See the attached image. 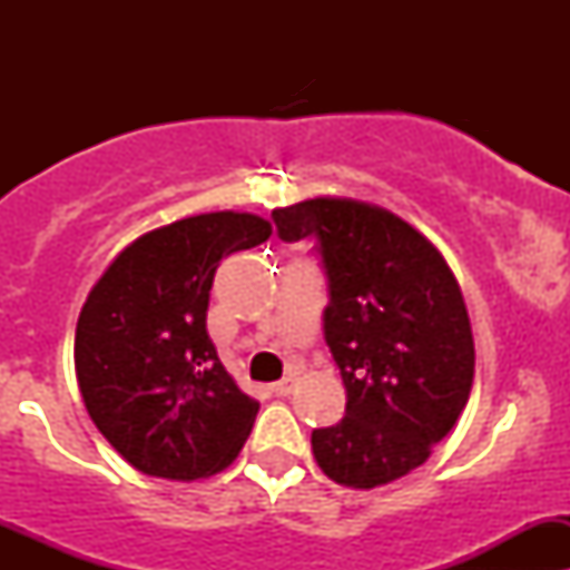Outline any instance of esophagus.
Instances as JSON below:
<instances>
[{
  "instance_id": "1",
  "label": "esophagus",
  "mask_w": 570,
  "mask_h": 570,
  "mask_svg": "<svg viewBox=\"0 0 570 570\" xmlns=\"http://www.w3.org/2000/svg\"><path fill=\"white\" fill-rule=\"evenodd\" d=\"M295 386H297V377L295 375H286V377H281L278 383H275L273 392L278 394V396H289L292 392H295Z\"/></svg>"
}]
</instances>
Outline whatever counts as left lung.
<instances>
[{
	"mask_svg": "<svg viewBox=\"0 0 570 570\" xmlns=\"http://www.w3.org/2000/svg\"><path fill=\"white\" fill-rule=\"evenodd\" d=\"M284 243L314 239L327 275L322 331L347 389L344 419L312 433L320 469L386 485L455 428L474 381L465 303L439 248L411 223L353 198L273 209Z\"/></svg>",
	"mask_w": 570,
	"mask_h": 570,
	"instance_id": "left-lung-1",
	"label": "left lung"
}]
</instances>
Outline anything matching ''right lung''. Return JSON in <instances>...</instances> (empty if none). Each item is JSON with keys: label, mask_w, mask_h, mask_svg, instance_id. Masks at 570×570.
<instances>
[{"label": "right lung", "mask_w": 570, "mask_h": 570, "mask_svg": "<svg viewBox=\"0 0 570 570\" xmlns=\"http://www.w3.org/2000/svg\"><path fill=\"white\" fill-rule=\"evenodd\" d=\"M248 212H209L154 228L115 256L77 322L85 407L137 471L193 482L237 461L258 402L239 392L206 333L220 258L269 239Z\"/></svg>", "instance_id": "obj_1"}]
</instances>
